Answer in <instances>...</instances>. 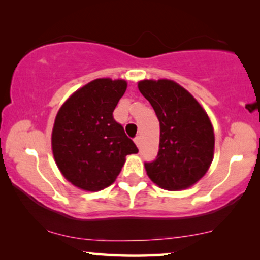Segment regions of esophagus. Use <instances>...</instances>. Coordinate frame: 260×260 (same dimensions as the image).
Wrapping results in <instances>:
<instances>
[{
  "label": "esophagus",
  "instance_id": "34e87169",
  "mask_svg": "<svg viewBox=\"0 0 260 260\" xmlns=\"http://www.w3.org/2000/svg\"><path fill=\"white\" fill-rule=\"evenodd\" d=\"M134 141H135V143H136L137 147L140 148L141 147V137L140 136H136V137H135Z\"/></svg>",
  "mask_w": 260,
  "mask_h": 260
}]
</instances>
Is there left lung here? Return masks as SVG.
<instances>
[{
    "instance_id": "1",
    "label": "left lung",
    "mask_w": 260,
    "mask_h": 260,
    "mask_svg": "<svg viewBox=\"0 0 260 260\" xmlns=\"http://www.w3.org/2000/svg\"><path fill=\"white\" fill-rule=\"evenodd\" d=\"M141 93L159 122V147L145 170L167 190L193 186L207 172L214 154V133L207 113L187 90L173 80H142Z\"/></svg>"
}]
</instances>
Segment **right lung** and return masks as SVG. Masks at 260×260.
Returning <instances> with one entry per match:
<instances>
[{
    "instance_id": "right-lung-1",
    "label": "right lung",
    "mask_w": 260,
    "mask_h": 260,
    "mask_svg": "<svg viewBox=\"0 0 260 260\" xmlns=\"http://www.w3.org/2000/svg\"><path fill=\"white\" fill-rule=\"evenodd\" d=\"M126 81L95 79L74 92L55 117L52 149L66 180L97 191L115 182L125 156L136 154L134 141L113 118Z\"/></svg>"
}]
</instances>
